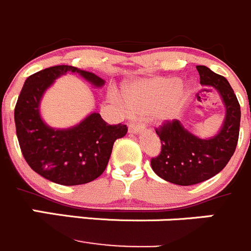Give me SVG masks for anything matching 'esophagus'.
I'll use <instances>...</instances> for the list:
<instances>
[{"label": "esophagus", "instance_id": "obj_1", "mask_svg": "<svg viewBox=\"0 0 251 251\" xmlns=\"http://www.w3.org/2000/svg\"><path fill=\"white\" fill-rule=\"evenodd\" d=\"M141 127H142V126L141 125H137V124H130V125H128V132L130 133H138L141 131Z\"/></svg>", "mask_w": 251, "mask_h": 251}]
</instances>
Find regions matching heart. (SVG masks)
<instances>
[{"instance_id": "1", "label": "heart", "mask_w": 251, "mask_h": 251, "mask_svg": "<svg viewBox=\"0 0 251 251\" xmlns=\"http://www.w3.org/2000/svg\"><path fill=\"white\" fill-rule=\"evenodd\" d=\"M190 96V87L180 84L177 77H154L128 84L125 103L131 113L152 115L158 124H169L179 118Z\"/></svg>"}]
</instances>
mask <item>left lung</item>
<instances>
[{"label":"left lung","instance_id":"1","mask_svg":"<svg viewBox=\"0 0 251 251\" xmlns=\"http://www.w3.org/2000/svg\"><path fill=\"white\" fill-rule=\"evenodd\" d=\"M203 87H212L220 94L226 116L215 136L201 138L191 133L180 121L164 124L155 130L162 142L159 155L152 158L155 174L173 184L187 186L211 179L227 165L239 137L240 105L229 82L206 66H196Z\"/></svg>","mask_w":251,"mask_h":251}]
</instances>
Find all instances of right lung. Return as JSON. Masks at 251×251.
<instances>
[{
  "mask_svg": "<svg viewBox=\"0 0 251 251\" xmlns=\"http://www.w3.org/2000/svg\"><path fill=\"white\" fill-rule=\"evenodd\" d=\"M76 74L94 88L105 81L93 72L61 65L41 70L24 82L14 108L17 137L29 167L45 179L60 185H81L93 181L108 165L114 142L124 137L123 124L108 125L100 114L92 113L69 128H53L40 115L44 93L58 77Z\"/></svg>",
  "mask_w": 251,
  "mask_h": 251,
  "instance_id": "1",
  "label": "right lung"
}]
</instances>
